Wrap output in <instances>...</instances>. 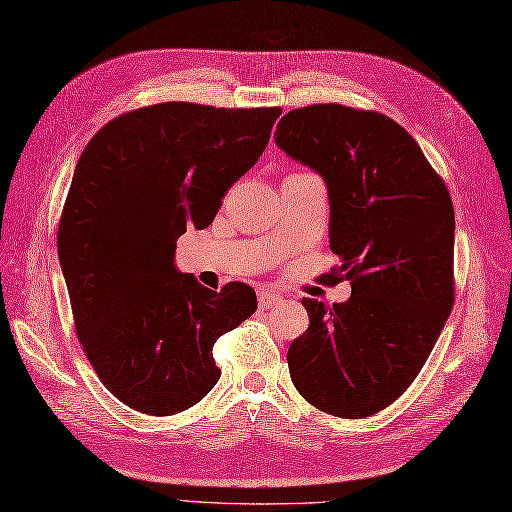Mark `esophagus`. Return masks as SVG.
Returning <instances> with one entry per match:
<instances>
[{
	"label": "esophagus",
	"instance_id": "obj_1",
	"mask_svg": "<svg viewBox=\"0 0 512 512\" xmlns=\"http://www.w3.org/2000/svg\"><path fill=\"white\" fill-rule=\"evenodd\" d=\"M257 298H259V307H264V309H270V307L281 303V294L272 292V290H261Z\"/></svg>",
	"mask_w": 512,
	"mask_h": 512
}]
</instances>
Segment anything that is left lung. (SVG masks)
<instances>
[{"label": "left lung", "instance_id": "obj_1", "mask_svg": "<svg viewBox=\"0 0 512 512\" xmlns=\"http://www.w3.org/2000/svg\"><path fill=\"white\" fill-rule=\"evenodd\" d=\"M274 142L329 190L331 251L346 303L303 305L309 329L287 350L309 404L359 419L400 398L454 303V207L419 144L389 116L337 103L287 112Z\"/></svg>", "mask_w": 512, "mask_h": 512}]
</instances>
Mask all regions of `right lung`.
Wrapping results in <instances>:
<instances>
[{"label":"right lung","mask_w":512,"mask_h":512,"mask_svg":"<svg viewBox=\"0 0 512 512\" xmlns=\"http://www.w3.org/2000/svg\"><path fill=\"white\" fill-rule=\"evenodd\" d=\"M281 108L168 101L101 127L80 155L58 227V257L88 361L123 404L175 415L218 383L216 339L257 309L253 287L207 290L175 248L205 229L251 170Z\"/></svg>","instance_id":"add662e5"}]
</instances>
